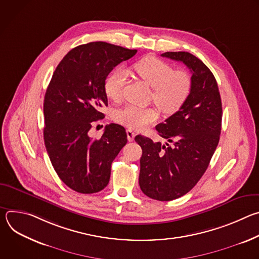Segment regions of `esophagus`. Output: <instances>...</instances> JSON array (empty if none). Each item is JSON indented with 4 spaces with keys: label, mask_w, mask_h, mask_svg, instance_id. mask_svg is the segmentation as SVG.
Instances as JSON below:
<instances>
[{
    "label": "esophagus",
    "mask_w": 259,
    "mask_h": 259,
    "mask_svg": "<svg viewBox=\"0 0 259 259\" xmlns=\"http://www.w3.org/2000/svg\"><path fill=\"white\" fill-rule=\"evenodd\" d=\"M126 133H127V138H128V140H129V141H133V140H134V137H135V133H134L131 129H128V130L126 131Z\"/></svg>",
    "instance_id": "obj_1"
}]
</instances>
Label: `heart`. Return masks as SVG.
<instances>
[{"instance_id":"1","label":"heart","mask_w":259,"mask_h":259,"mask_svg":"<svg viewBox=\"0 0 259 259\" xmlns=\"http://www.w3.org/2000/svg\"><path fill=\"white\" fill-rule=\"evenodd\" d=\"M133 69L140 79L154 88L153 99L166 114L175 113L190 96L192 78L186 70H174L169 63L155 56L140 59L133 65ZM126 80V69L123 67L114 69L104 82L106 96L114 101H119L123 96ZM158 118L159 114L156 108H142L132 104L117 110L114 116L116 122L134 130L144 129L156 122Z\"/></svg>"}]
</instances>
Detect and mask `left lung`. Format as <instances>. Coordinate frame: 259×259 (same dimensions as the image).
I'll return each mask as SVG.
<instances>
[{"label": "left lung", "mask_w": 259, "mask_h": 259, "mask_svg": "<svg viewBox=\"0 0 259 259\" xmlns=\"http://www.w3.org/2000/svg\"><path fill=\"white\" fill-rule=\"evenodd\" d=\"M161 56L181 61L192 72V91L171 117L156 126L165 145L137 135L141 146L139 187L158 201H171L189 193L201 179L216 150L223 120V105L211 70L189 52H165Z\"/></svg>", "instance_id": "8db88e82"}]
</instances>
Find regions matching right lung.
Listing matches in <instances>:
<instances>
[{
	"label": "right lung",
	"mask_w": 259,
	"mask_h": 259,
	"mask_svg": "<svg viewBox=\"0 0 259 259\" xmlns=\"http://www.w3.org/2000/svg\"><path fill=\"white\" fill-rule=\"evenodd\" d=\"M137 50L105 42H91L71 49L57 65L44 99V141L54 170L68 188L81 194L103 190L110 166L123 146V126L109 124L99 139L88 132L92 122L103 119L107 105L104 82L108 73Z\"/></svg>",
	"instance_id": "1"
}]
</instances>
